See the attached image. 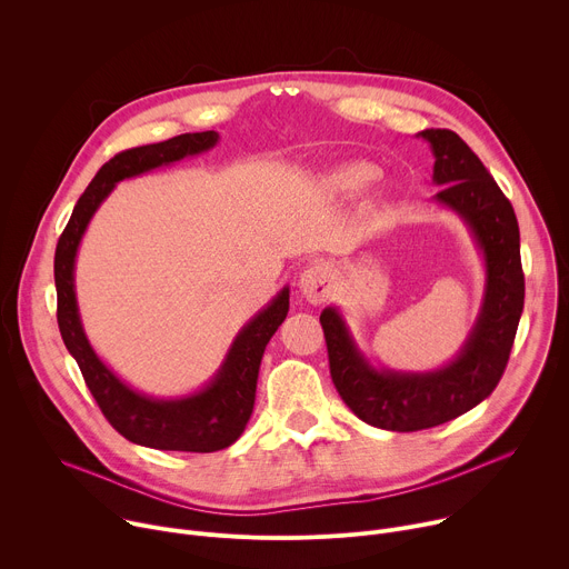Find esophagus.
Returning a JSON list of instances; mask_svg holds the SVG:
<instances>
[{"mask_svg":"<svg viewBox=\"0 0 569 569\" xmlns=\"http://www.w3.org/2000/svg\"><path fill=\"white\" fill-rule=\"evenodd\" d=\"M331 268L327 261H312L301 274H299V290L310 303H323L331 295Z\"/></svg>","mask_w":569,"mask_h":569,"instance_id":"esophagus-1","label":"esophagus"}]
</instances>
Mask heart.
<instances>
[{
	"mask_svg": "<svg viewBox=\"0 0 569 569\" xmlns=\"http://www.w3.org/2000/svg\"><path fill=\"white\" fill-rule=\"evenodd\" d=\"M376 176L378 171L373 164H367V161H351V164H345L333 173L331 182L338 191L358 193L367 189L376 180Z\"/></svg>",
	"mask_w": 569,
	"mask_h": 569,
	"instance_id": "b5f03b06",
	"label": "heart"
}]
</instances>
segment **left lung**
I'll return each instance as SVG.
<instances>
[{"label":"left lung","mask_w":569,"mask_h":569,"mask_svg":"<svg viewBox=\"0 0 569 569\" xmlns=\"http://www.w3.org/2000/svg\"><path fill=\"white\" fill-rule=\"evenodd\" d=\"M417 137L435 154L432 180L443 187L435 200L466 222L483 257V299L463 347L455 360L432 371L373 367L336 306L319 315L331 378L342 400L365 423L391 432L441 426L489 398L507 369L525 306L520 229L511 202L457 132L430 128Z\"/></svg>","instance_id":"8db88e82"}]
</instances>
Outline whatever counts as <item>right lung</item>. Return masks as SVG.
I'll use <instances>...</instances> for the list:
<instances>
[{
    "label": "right lung",
    "instance_id": "obj_1",
    "mask_svg": "<svg viewBox=\"0 0 569 569\" xmlns=\"http://www.w3.org/2000/svg\"><path fill=\"white\" fill-rule=\"evenodd\" d=\"M218 139L213 130L187 132L169 141L114 154L99 169L86 193L78 198L56 248L53 277L62 342L78 362L80 373L110 426L128 441L154 450L216 452L231 446L242 435L254 410L263 351L290 308V288L286 286L238 331L220 369L202 389L180 398H154L126 385L92 349L76 301V252L92 216L121 180L200 154L213 148Z\"/></svg>",
    "mask_w": 569,
    "mask_h": 569
}]
</instances>
